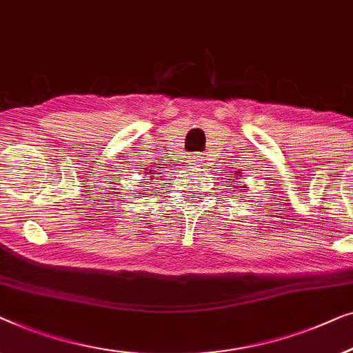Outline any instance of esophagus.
<instances>
[{"label": "esophagus", "mask_w": 353, "mask_h": 353, "mask_svg": "<svg viewBox=\"0 0 353 353\" xmlns=\"http://www.w3.org/2000/svg\"><path fill=\"white\" fill-rule=\"evenodd\" d=\"M190 165L193 166H203V161H205V157L201 155V153H192L190 155Z\"/></svg>", "instance_id": "esophagus-1"}]
</instances>
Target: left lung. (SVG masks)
Here are the masks:
<instances>
[{
    "label": "left lung",
    "instance_id": "8db88e82",
    "mask_svg": "<svg viewBox=\"0 0 353 353\" xmlns=\"http://www.w3.org/2000/svg\"><path fill=\"white\" fill-rule=\"evenodd\" d=\"M236 172H238V171H236ZM236 176H238V179H240V176H241V174H240V172H238ZM236 188H238V192H240V190H246V187H245V185H241V183H238Z\"/></svg>",
    "mask_w": 353,
    "mask_h": 353
}]
</instances>
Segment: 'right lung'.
<instances>
[{"mask_svg": "<svg viewBox=\"0 0 353 353\" xmlns=\"http://www.w3.org/2000/svg\"><path fill=\"white\" fill-rule=\"evenodd\" d=\"M152 171H153V170H150V172H152ZM150 172H148V174H150ZM148 181H152V179H148Z\"/></svg>", "mask_w": 353, "mask_h": 353, "instance_id": "1", "label": "right lung"}]
</instances>
